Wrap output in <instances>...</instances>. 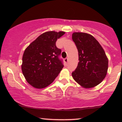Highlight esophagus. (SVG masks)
Returning a JSON list of instances; mask_svg holds the SVG:
<instances>
[{"instance_id": "obj_1", "label": "esophagus", "mask_w": 122, "mask_h": 122, "mask_svg": "<svg viewBox=\"0 0 122 122\" xmlns=\"http://www.w3.org/2000/svg\"><path fill=\"white\" fill-rule=\"evenodd\" d=\"M64 61H65V62L67 63L68 62V58H65V59H64Z\"/></svg>"}]
</instances>
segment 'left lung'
I'll use <instances>...</instances> for the list:
<instances>
[{
    "label": "left lung",
    "instance_id": "obj_1",
    "mask_svg": "<svg viewBox=\"0 0 122 122\" xmlns=\"http://www.w3.org/2000/svg\"><path fill=\"white\" fill-rule=\"evenodd\" d=\"M72 40L79 52L77 67L73 79L83 88H91L101 82L107 73L108 60L100 43L91 34L75 32Z\"/></svg>",
    "mask_w": 122,
    "mask_h": 122
}]
</instances>
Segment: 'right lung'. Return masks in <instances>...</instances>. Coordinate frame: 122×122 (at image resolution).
<instances>
[{"instance_id":"add662e5","label":"right lung","mask_w":122,"mask_h":122,"mask_svg":"<svg viewBox=\"0 0 122 122\" xmlns=\"http://www.w3.org/2000/svg\"><path fill=\"white\" fill-rule=\"evenodd\" d=\"M64 31H47L40 35L26 49L22 57V71L33 87L41 89L53 82L64 67L59 58L61 50L56 45Z\"/></svg>"}]
</instances>
